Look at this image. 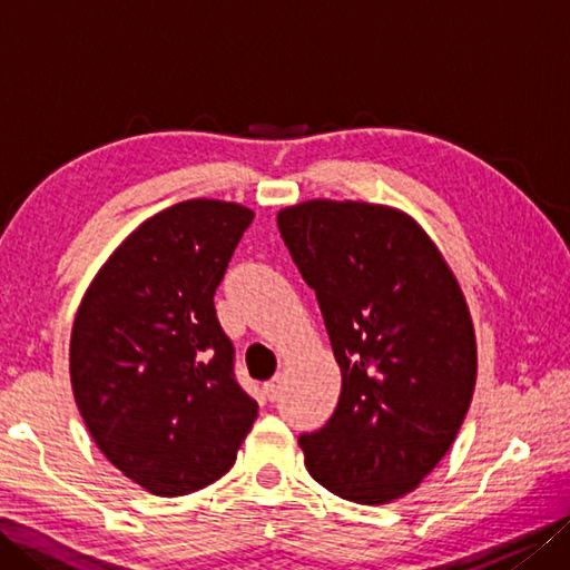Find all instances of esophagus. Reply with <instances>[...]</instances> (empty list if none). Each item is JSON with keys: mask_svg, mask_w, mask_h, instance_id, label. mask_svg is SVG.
<instances>
[{"mask_svg": "<svg viewBox=\"0 0 570 570\" xmlns=\"http://www.w3.org/2000/svg\"><path fill=\"white\" fill-rule=\"evenodd\" d=\"M278 394H282V377H274L269 382H264V396L269 399V402L278 399Z\"/></svg>", "mask_w": 570, "mask_h": 570, "instance_id": "34e87169", "label": "esophagus"}]
</instances>
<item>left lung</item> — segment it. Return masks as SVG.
Here are the masks:
<instances>
[{
    "label": "left lung",
    "mask_w": 570,
    "mask_h": 570,
    "mask_svg": "<svg viewBox=\"0 0 570 570\" xmlns=\"http://www.w3.org/2000/svg\"><path fill=\"white\" fill-rule=\"evenodd\" d=\"M276 223L343 374L328 423L298 439L306 468L343 500L394 502L441 463L475 392L463 288L426 229L390 205L316 198Z\"/></svg>",
    "instance_id": "obj_1"
}]
</instances>
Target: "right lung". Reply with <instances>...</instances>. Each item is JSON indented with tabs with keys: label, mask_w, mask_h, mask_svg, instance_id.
<instances>
[{
	"label": "right lung",
	"mask_w": 570,
	"mask_h": 570,
	"mask_svg": "<svg viewBox=\"0 0 570 570\" xmlns=\"http://www.w3.org/2000/svg\"><path fill=\"white\" fill-rule=\"evenodd\" d=\"M252 220L245 205L210 198L151 215L100 266L72 321L70 384L85 426L159 498L220 480L257 419L213 304Z\"/></svg>",
	"instance_id": "1"
}]
</instances>
